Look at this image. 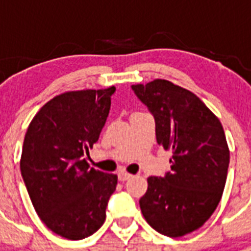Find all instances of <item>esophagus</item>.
Returning a JSON list of instances; mask_svg holds the SVG:
<instances>
[{
	"instance_id": "1",
	"label": "esophagus",
	"mask_w": 251,
	"mask_h": 251,
	"mask_svg": "<svg viewBox=\"0 0 251 251\" xmlns=\"http://www.w3.org/2000/svg\"><path fill=\"white\" fill-rule=\"evenodd\" d=\"M129 178H131V175H130V173H127V172L125 171L118 172V179H120V181H127Z\"/></svg>"
}]
</instances>
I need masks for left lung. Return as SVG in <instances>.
<instances>
[{"label":"left lung","mask_w":251,"mask_h":251,"mask_svg":"<svg viewBox=\"0 0 251 251\" xmlns=\"http://www.w3.org/2000/svg\"><path fill=\"white\" fill-rule=\"evenodd\" d=\"M155 120L156 141L172 150L171 172L149 177L139 199L150 226L168 237L198 229L226 186L229 150L218 117L193 92L164 79L131 86Z\"/></svg>","instance_id":"1"}]
</instances>
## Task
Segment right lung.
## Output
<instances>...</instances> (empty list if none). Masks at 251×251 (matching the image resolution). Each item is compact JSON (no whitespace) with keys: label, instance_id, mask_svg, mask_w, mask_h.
Here are the masks:
<instances>
[{"label":"right lung","instance_id":"obj_1","mask_svg":"<svg viewBox=\"0 0 251 251\" xmlns=\"http://www.w3.org/2000/svg\"><path fill=\"white\" fill-rule=\"evenodd\" d=\"M116 87L72 91L41 108L29 124L21 172L37 215L68 240H83L105 220L117 176L90 168L84 159L99 139Z\"/></svg>","mask_w":251,"mask_h":251}]
</instances>
